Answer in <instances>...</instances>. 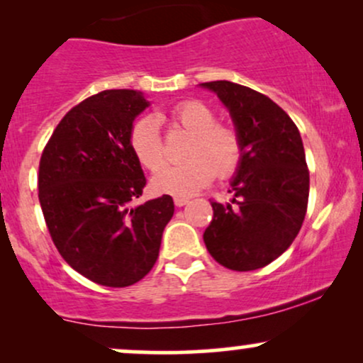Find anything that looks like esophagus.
Returning <instances> with one entry per match:
<instances>
[{"instance_id": "34e87169", "label": "esophagus", "mask_w": 363, "mask_h": 363, "mask_svg": "<svg viewBox=\"0 0 363 363\" xmlns=\"http://www.w3.org/2000/svg\"><path fill=\"white\" fill-rule=\"evenodd\" d=\"M187 203H189V199H187V198H179V196H177V198H174V205L179 206V208L187 205Z\"/></svg>"}]
</instances>
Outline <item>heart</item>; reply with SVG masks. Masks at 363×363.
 Here are the masks:
<instances>
[{
    "instance_id": "b5f03b06",
    "label": "heart",
    "mask_w": 363,
    "mask_h": 363,
    "mask_svg": "<svg viewBox=\"0 0 363 363\" xmlns=\"http://www.w3.org/2000/svg\"><path fill=\"white\" fill-rule=\"evenodd\" d=\"M170 119L191 133L186 147L187 160L165 165L152 179L157 193L191 196L213 181L230 179L239 172L244 160V143L232 126L216 124V114L206 104L184 101L170 111ZM129 147L136 160L148 170H156L165 162V145L155 116H143L129 131Z\"/></svg>"
}]
</instances>
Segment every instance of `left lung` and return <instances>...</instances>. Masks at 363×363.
Returning <instances> with one entry per match:
<instances>
[{"label":"left lung","instance_id":"8db88e82","mask_svg":"<svg viewBox=\"0 0 363 363\" xmlns=\"http://www.w3.org/2000/svg\"><path fill=\"white\" fill-rule=\"evenodd\" d=\"M230 111L244 143L232 203L211 201L208 252L234 272H252L281 256L301 230L309 201V169L298 128L264 94L220 80L201 83Z\"/></svg>","mask_w":363,"mask_h":363}]
</instances>
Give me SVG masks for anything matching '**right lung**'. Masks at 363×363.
Listing matches in <instances>:
<instances>
[{"label": "right lung", "instance_id": "add662e5", "mask_svg": "<svg viewBox=\"0 0 363 363\" xmlns=\"http://www.w3.org/2000/svg\"><path fill=\"white\" fill-rule=\"evenodd\" d=\"M148 102L135 90H104L65 114L44 147L39 201L57 252L104 286L147 277L174 215L169 194L135 205L147 179L129 147Z\"/></svg>", "mask_w": 363, "mask_h": 363}]
</instances>
